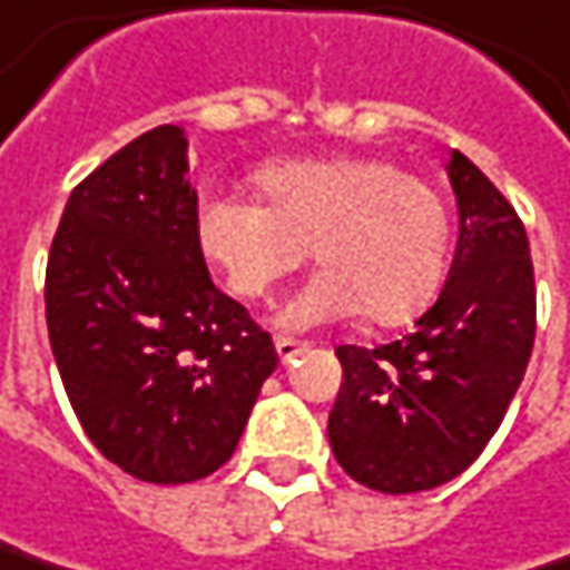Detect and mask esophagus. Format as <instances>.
Wrapping results in <instances>:
<instances>
[{
	"label": "esophagus",
	"mask_w": 570,
	"mask_h": 570,
	"mask_svg": "<svg viewBox=\"0 0 570 570\" xmlns=\"http://www.w3.org/2000/svg\"><path fill=\"white\" fill-rule=\"evenodd\" d=\"M274 345H277V355H281V362H284V365L286 362H293L296 355H303V352H306V342H296V338H286V336L277 338Z\"/></svg>",
	"instance_id": "34e87169"
}]
</instances>
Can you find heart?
Masks as SVG:
<instances>
[{"label": "heart", "instance_id": "1", "mask_svg": "<svg viewBox=\"0 0 570 570\" xmlns=\"http://www.w3.org/2000/svg\"><path fill=\"white\" fill-rule=\"evenodd\" d=\"M257 195H215L195 212L205 261L240 299H267L309 257L320 264L277 316L313 330L365 309L379 326L414 320L434 296L450 222L431 181L375 156H320L264 166Z\"/></svg>", "mask_w": 570, "mask_h": 570}]
</instances>
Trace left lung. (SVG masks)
Wrapping results in <instances>:
<instances>
[{
  "label": "left lung",
  "instance_id": "8db88e82",
  "mask_svg": "<svg viewBox=\"0 0 570 570\" xmlns=\"http://www.w3.org/2000/svg\"><path fill=\"white\" fill-rule=\"evenodd\" d=\"M460 237L414 333L379 348L338 345L330 414L338 466L389 495L460 476L502 424L535 342V274L515 208L463 153H450Z\"/></svg>",
  "mask_w": 570,
  "mask_h": 570
}]
</instances>
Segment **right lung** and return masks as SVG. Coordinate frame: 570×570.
Listing matches in <instances>:
<instances>
[{
  "mask_svg": "<svg viewBox=\"0 0 570 570\" xmlns=\"http://www.w3.org/2000/svg\"><path fill=\"white\" fill-rule=\"evenodd\" d=\"M181 127H156L71 191L45 274L48 338L90 443L142 483L232 460L271 336L212 284Z\"/></svg>",
  "mask_w": 570,
  "mask_h": 570,
  "instance_id": "1",
  "label": "right lung"
}]
</instances>
